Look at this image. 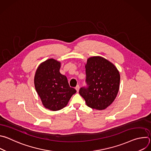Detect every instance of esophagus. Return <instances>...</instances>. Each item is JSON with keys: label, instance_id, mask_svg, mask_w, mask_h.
<instances>
[{"label": "esophagus", "instance_id": "1", "mask_svg": "<svg viewBox=\"0 0 151 151\" xmlns=\"http://www.w3.org/2000/svg\"><path fill=\"white\" fill-rule=\"evenodd\" d=\"M75 89L76 90V91H77V92H79V85L76 86V87H75Z\"/></svg>", "mask_w": 151, "mask_h": 151}]
</instances>
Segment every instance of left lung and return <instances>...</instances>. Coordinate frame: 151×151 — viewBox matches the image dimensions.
Wrapping results in <instances>:
<instances>
[{
    "instance_id": "1",
    "label": "left lung",
    "mask_w": 151,
    "mask_h": 151,
    "mask_svg": "<svg viewBox=\"0 0 151 151\" xmlns=\"http://www.w3.org/2000/svg\"><path fill=\"white\" fill-rule=\"evenodd\" d=\"M85 66L88 87L81 88L79 94L88 107L104 110L113 103L118 94L119 72L112 63L100 56L88 58Z\"/></svg>"
}]
</instances>
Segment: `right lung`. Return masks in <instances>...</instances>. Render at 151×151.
I'll return each instance as SVG.
<instances>
[{"instance_id":"right-lung-1","label":"right lung","mask_w":151,"mask_h":151,"mask_svg":"<svg viewBox=\"0 0 151 151\" xmlns=\"http://www.w3.org/2000/svg\"><path fill=\"white\" fill-rule=\"evenodd\" d=\"M60 61L48 59L39 64L34 78L35 90L43 106L52 111L66 107L76 92L70 87L67 77L60 73Z\"/></svg>"}]
</instances>
